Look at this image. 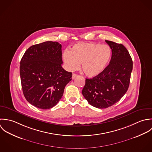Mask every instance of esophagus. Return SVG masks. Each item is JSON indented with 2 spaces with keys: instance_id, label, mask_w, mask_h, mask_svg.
Returning <instances> with one entry per match:
<instances>
[{
  "instance_id": "34e87169",
  "label": "esophagus",
  "mask_w": 152,
  "mask_h": 152,
  "mask_svg": "<svg viewBox=\"0 0 152 152\" xmlns=\"http://www.w3.org/2000/svg\"><path fill=\"white\" fill-rule=\"evenodd\" d=\"M78 77V75H76V74H75V73H73V75H72V79H75L76 77Z\"/></svg>"
}]
</instances>
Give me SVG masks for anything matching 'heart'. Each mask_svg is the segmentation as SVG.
<instances>
[{
	"label": "heart",
	"mask_w": 152,
	"mask_h": 152,
	"mask_svg": "<svg viewBox=\"0 0 152 152\" xmlns=\"http://www.w3.org/2000/svg\"><path fill=\"white\" fill-rule=\"evenodd\" d=\"M111 56V49L107 45L80 43L74 45L71 51L65 50L63 53V59L69 71L77 70L80 63H82L83 72L87 76L93 77L104 70Z\"/></svg>",
	"instance_id": "1"
}]
</instances>
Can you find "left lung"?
Listing matches in <instances>:
<instances>
[{"mask_svg":"<svg viewBox=\"0 0 152 152\" xmlns=\"http://www.w3.org/2000/svg\"><path fill=\"white\" fill-rule=\"evenodd\" d=\"M112 49L109 64L99 75L86 79L82 91L91 106L105 109L121 100L127 91L133 69V61L122 45L105 40Z\"/></svg>","mask_w":152,"mask_h":152,"instance_id":"1","label":"left lung"}]
</instances>
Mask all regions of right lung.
Listing matches in <instances>:
<instances>
[{"label": "right lung", "mask_w": 152, "mask_h": 152, "mask_svg": "<svg viewBox=\"0 0 152 152\" xmlns=\"http://www.w3.org/2000/svg\"><path fill=\"white\" fill-rule=\"evenodd\" d=\"M61 45L47 41L31 46L24 53L20 65L23 94L33 106L52 108L61 100L72 73L62 67Z\"/></svg>", "instance_id": "add662e5"}]
</instances>
